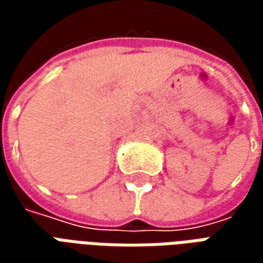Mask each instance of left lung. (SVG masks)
I'll use <instances>...</instances> for the list:
<instances>
[{"mask_svg":"<svg viewBox=\"0 0 263 263\" xmlns=\"http://www.w3.org/2000/svg\"><path fill=\"white\" fill-rule=\"evenodd\" d=\"M262 145H263V141H262Z\"/></svg>","mask_w":263,"mask_h":263,"instance_id":"8db88e82","label":"left lung"}]
</instances>
